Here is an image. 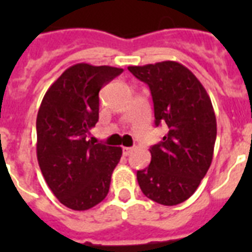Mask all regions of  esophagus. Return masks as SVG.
<instances>
[{"label": "esophagus", "instance_id": "esophagus-1", "mask_svg": "<svg viewBox=\"0 0 252 252\" xmlns=\"http://www.w3.org/2000/svg\"><path fill=\"white\" fill-rule=\"evenodd\" d=\"M133 152V148H123V156H129Z\"/></svg>", "mask_w": 252, "mask_h": 252}]
</instances>
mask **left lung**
Masks as SVG:
<instances>
[{
    "mask_svg": "<svg viewBox=\"0 0 252 252\" xmlns=\"http://www.w3.org/2000/svg\"><path fill=\"white\" fill-rule=\"evenodd\" d=\"M150 89L156 126L167 134L150 148L152 161L137 171L142 193L162 205L186 201L212 163L217 123L211 98L193 73L176 61L128 66Z\"/></svg>",
    "mask_w": 252,
    "mask_h": 252,
    "instance_id": "obj_1",
    "label": "left lung"
}]
</instances>
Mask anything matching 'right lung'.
<instances>
[{"label":"right lung","instance_id":"obj_1","mask_svg":"<svg viewBox=\"0 0 252 252\" xmlns=\"http://www.w3.org/2000/svg\"><path fill=\"white\" fill-rule=\"evenodd\" d=\"M122 72L73 65L49 86L37 111L39 167L53 195L73 211H87L106 197L122 158V148L87 138L99 119V91Z\"/></svg>","mask_w":252,"mask_h":252}]
</instances>
